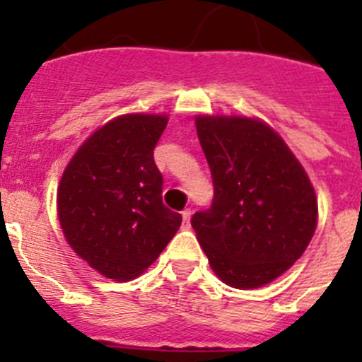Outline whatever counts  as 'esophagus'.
Instances as JSON below:
<instances>
[{
	"instance_id": "34e87169",
	"label": "esophagus",
	"mask_w": 362,
	"mask_h": 362,
	"mask_svg": "<svg viewBox=\"0 0 362 362\" xmlns=\"http://www.w3.org/2000/svg\"><path fill=\"white\" fill-rule=\"evenodd\" d=\"M181 214H183V223H185V225H190V217H192V210L190 209H185L183 210V212H181Z\"/></svg>"
}]
</instances>
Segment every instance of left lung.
Segmentation results:
<instances>
[{
  "instance_id": "8db88e82",
  "label": "left lung",
  "mask_w": 362,
  "mask_h": 362,
  "mask_svg": "<svg viewBox=\"0 0 362 362\" xmlns=\"http://www.w3.org/2000/svg\"><path fill=\"white\" fill-rule=\"evenodd\" d=\"M196 129L214 201L192 216V228L223 283L259 288L288 270L312 241L315 192L283 137L263 121L197 116Z\"/></svg>"
}]
</instances>
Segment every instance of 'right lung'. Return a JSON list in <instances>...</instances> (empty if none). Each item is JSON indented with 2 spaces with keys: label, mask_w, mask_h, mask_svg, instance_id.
I'll return each mask as SVG.
<instances>
[{
  "label": "right lung",
  "mask_w": 362,
  "mask_h": 362,
  "mask_svg": "<svg viewBox=\"0 0 362 362\" xmlns=\"http://www.w3.org/2000/svg\"><path fill=\"white\" fill-rule=\"evenodd\" d=\"M168 117L127 114L95 130L66 165L57 216L70 248L101 276L136 279L181 226L163 204L153 148Z\"/></svg>",
  "instance_id": "1"
}]
</instances>
